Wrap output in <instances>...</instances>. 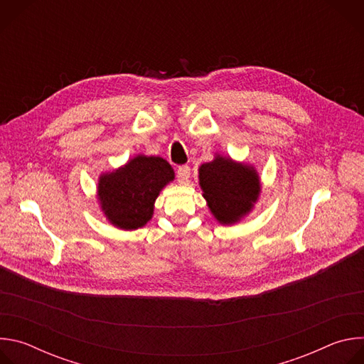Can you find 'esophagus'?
Wrapping results in <instances>:
<instances>
[{"label":"esophagus","instance_id":"esophagus-1","mask_svg":"<svg viewBox=\"0 0 364 364\" xmlns=\"http://www.w3.org/2000/svg\"><path fill=\"white\" fill-rule=\"evenodd\" d=\"M177 178L180 184H188L190 181V167L188 166H180L177 168Z\"/></svg>","mask_w":364,"mask_h":364}]
</instances>
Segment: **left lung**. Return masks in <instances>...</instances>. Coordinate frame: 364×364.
Wrapping results in <instances>:
<instances>
[{
  "label": "left lung",
  "mask_w": 364,
  "mask_h": 364,
  "mask_svg": "<svg viewBox=\"0 0 364 364\" xmlns=\"http://www.w3.org/2000/svg\"><path fill=\"white\" fill-rule=\"evenodd\" d=\"M200 187L215 218L230 225L250 212L261 184L253 167L218 157L198 168Z\"/></svg>",
  "instance_id": "obj_1"
}]
</instances>
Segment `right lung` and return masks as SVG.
Segmentation results:
<instances>
[{
    "instance_id": "1",
    "label": "right lung",
    "mask_w": 364,
    "mask_h": 364,
    "mask_svg": "<svg viewBox=\"0 0 364 364\" xmlns=\"http://www.w3.org/2000/svg\"><path fill=\"white\" fill-rule=\"evenodd\" d=\"M174 180L171 166L161 157H138L99 178L97 197L108 220L119 229L142 228L154 213L161 188Z\"/></svg>"
}]
</instances>
